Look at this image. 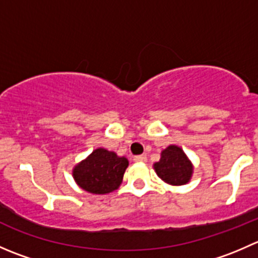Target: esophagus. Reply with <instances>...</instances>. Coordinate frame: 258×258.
Returning <instances> with one entry per match:
<instances>
[{"label": "esophagus", "mask_w": 258, "mask_h": 258, "mask_svg": "<svg viewBox=\"0 0 258 258\" xmlns=\"http://www.w3.org/2000/svg\"><path fill=\"white\" fill-rule=\"evenodd\" d=\"M134 161H135V162H142V163H145V162H147V157H146L145 155L135 156Z\"/></svg>", "instance_id": "1"}]
</instances>
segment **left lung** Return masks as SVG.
I'll return each mask as SVG.
<instances>
[{
    "label": "left lung",
    "mask_w": 258,
    "mask_h": 258,
    "mask_svg": "<svg viewBox=\"0 0 258 258\" xmlns=\"http://www.w3.org/2000/svg\"><path fill=\"white\" fill-rule=\"evenodd\" d=\"M153 170L163 182L172 186H182L191 181L194 165L181 147L170 145L162 150L158 162L153 163Z\"/></svg>",
    "instance_id": "1"
}]
</instances>
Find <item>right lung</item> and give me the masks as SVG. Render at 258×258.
I'll return each instance as SVG.
<instances>
[{
  "instance_id": "obj_1",
  "label": "right lung",
  "mask_w": 258,
  "mask_h": 258,
  "mask_svg": "<svg viewBox=\"0 0 258 258\" xmlns=\"http://www.w3.org/2000/svg\"><path fill=\"white\" fill-rule=\"evenodd\" d=\"M128 160L106 148H96L72 170L75 182L93 195H106L118 189Z\"/></svg>"
}]
</instances>
